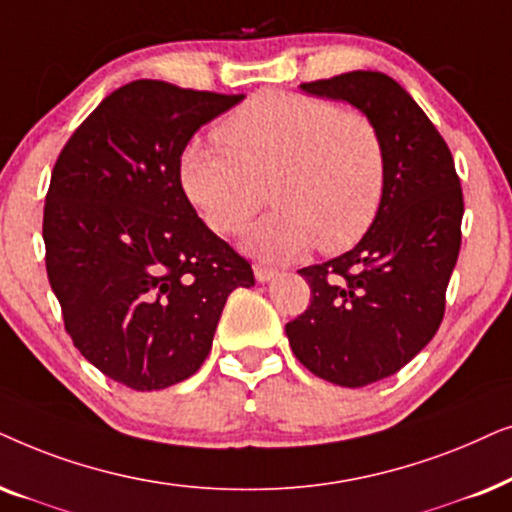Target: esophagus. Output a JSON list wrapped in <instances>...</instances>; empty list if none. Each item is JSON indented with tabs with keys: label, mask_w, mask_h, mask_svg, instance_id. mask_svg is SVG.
<instances>
[{
	"label": "esophagus",
	"mask_w": 512,
	"mask_h": 512,
	"mask_svg": "<svg viewBox=\"0 0 512 512\" xmlns=\"http://www.w3.org/2000/svg\"><path fill=\"white\" fill-rule=\"evenodd\" d=\"M255 278L260 283H267V281H271V278L276 276V269H269V267H262V264H255Z\"/></svg>",
	"instance_id": "34e87169"
}]
</instances>
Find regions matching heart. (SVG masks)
<instances>
[{
    "label": "heart",
    "mask_w": 512,
    "mask_h": 512,
    "mask_svg": "<svg viewBox=\"0 0 512 512\" xmlns=\"http://www.w3.org/2000/svg\"><path fill=\"white\" fill-rule=\"evenodd\" d=\"M222 145L194 142L180 159L189 201L217 234L245 229V248L285 262L318 245L349 248L370 229L384 199L386 156L377 126L356 109L313 95L264 91L217 126Z\"/></svg>",
    "instance_id": "b5f03b06"
}]
</instances>
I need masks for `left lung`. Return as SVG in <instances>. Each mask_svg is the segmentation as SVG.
Wrapping results in <instances>:
<instances>
[{
  "label": "left lung",
  "instance_id": "obj_1",
  "mask_svg": "<svg viewBox=\"0 0 512 512\" xmlns=\"http://www.w3.org/2000/svg\"><path fill=\"white\" fill-rule=\"evenodd\" d=\"M299 88L360 109L384 145L377 217L356 248L299 269L311 304L285 325L306 370L358 388L391 377L438 332L461 248V182L438 128L388 74L356 70Z\"/></svg>",
  "mask_w": 512,
  "mask_h": 512
}]
</instances>
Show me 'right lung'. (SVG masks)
<instances>
[{"label":"right lung","instance_id":"right-lung-1","mask_svg":"<svg viewBox=\"0 0 512 512\" xmlns=\"http://www.w3.org/2000/svg\"><path fill=\"white\" fill-rule=\"evenodd\" d=\"M245 95L138 79L109 93L60 152L44 206L46 274L81 356L133 391L208 358L250 262L196 215L180 156Z\"/></svg>","mask_w":512,"mask_h":512}]
</instances>
